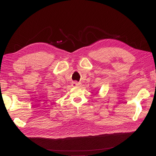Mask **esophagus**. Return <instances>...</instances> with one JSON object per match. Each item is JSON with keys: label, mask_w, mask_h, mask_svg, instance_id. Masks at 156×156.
<instances>
[{"label": "esophagus", "mask_w": 156, "mask_h": 156, "mask_svg": "<svg viewBox=\"0 0 156 156\" xmlns=\"http://www.w3.org/2000/svg\"><path fill=\"white\" fill-rule=\"evenodd\" d=\"M81 84L80 83H77V82H73V83H72V85H73V87H77V86H79V84Z\"/></svg>", "instance_id": "1"}]
</instances>
